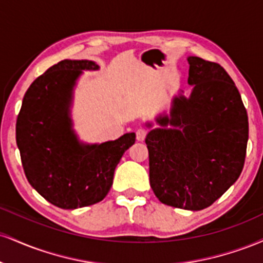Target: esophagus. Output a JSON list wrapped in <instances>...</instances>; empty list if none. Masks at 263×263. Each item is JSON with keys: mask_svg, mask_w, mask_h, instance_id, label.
Instances as JSON below:
<instances>
[{"mask_svg": "<svg viewBox=\"0 0 263 263\" xmlns=\"http://www.w3.org/2000/svg\"><path fill=\"white\" fill-rule=\"evenodd\" d=\"M147 136V129L144 128H138L137 132H136V138H137V141H144V138H146Z\"/></svg>", "mask_w": 263, "mask_h": 263, "instance_id": "34e87169", "label": "esophagus"}]
</instances>
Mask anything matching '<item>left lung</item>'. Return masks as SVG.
<instances>
[{"label":"left lung","mask_w":263,"mask_h":263,"mask_svg":"<svg viewBox=\"0 0 263 263\" xmlns=\"http://www.w3.org/2000/svg\"><path fill=\"white\" fill-rule=\"evenodd\" d=\"M189 98L173 99L170 115L146 137L149 184L161 203L203 210L237 180L249 140V117L235 83L218 63L188 57Z\"/></svg>","instance_id":"1"}]
</instances>
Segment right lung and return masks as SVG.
Masks as SVG:
<instances>
[{"mask_svg":"<svg viewBox=\"0 0 263 263\" xmlns=\"http://www.w3.org/2000/svg\"><path fill=\"white\" fill-rule=\"evenodd\" d=\"M99 70L92 60L65 59L28 87L16 123V141L28 182L62 209L101 201L115 168L136 141L135 132L115 141L85 143L73 128L74 87L83 71Z\"/></svg>","mask_w":263,"mask_h":263,"instance_id":"right-lung-1","label":"right lung"}]
</instances>
